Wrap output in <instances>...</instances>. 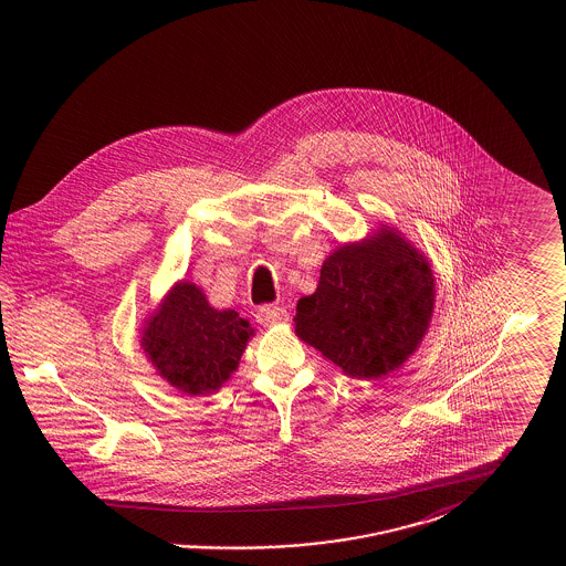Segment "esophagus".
I'll use <instances>...</instances> for the list:
<instances>
[{"mask_svg":"<svg viewBox=\"0 0 566 566\" xmlns=\"http://www.w3.org/2000/svg\"><path fill=\"white\" fill-rule=\"evenodd\" d=\"M256 323L263 324V326H270V324L286 323L289 321V312L280 305H263L256 310L254 314Z\"/></svg>","mask_w":566,"mask_h":566,"instance_id":"esophagus-1","label":"esophagus"}]
</instances>
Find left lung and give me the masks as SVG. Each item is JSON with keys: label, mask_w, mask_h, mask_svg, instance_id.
<instances>
[{"label": "left lung", "mask_w": 566, "mask_h": 566, "mask_svg": "<svg viewBox=\"0 0 566 566\" xmlns=\"http://www.w3.org/2000/svg\"><path fill=\"white\" fill-rule=\"evenodd\" d=\"M434 284L427 259L386 227L342 245L321 270L316 293L296 303V335L358 379L399 369L422 342Z\"/></svg>", "instance_id": "8db88e82"}]
</instances>
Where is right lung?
Instances as JSON below:
<instances>
[{
	"label": "right lung",
	"mask_w": 566,
	"mask_h": 566,
	"mask_svg": "<svg viewBox=\"0 0 566 566\" xmlns=\"http://www.w3.org/2000/svg\"><path fill=\"white\" fill-rule=\"evenodd\" d=\"M252 333L238 312H218L195 284L180 282L146 326L142 344L171 386L203 395L238 369Z\"/></svg>",
	"instance_id": "add662e5"
}]
</instances>
